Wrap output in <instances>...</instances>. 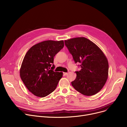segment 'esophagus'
<instances>
[{
  "instance_id": "obj_1",
  "label": "esophagus",
  "mask_w": 127,
  "mask_h": 127,
  "mask_svg": "<svg viewBox=\"0 0 127 127\" xmlns=\"http://www.w3.org/2000/svg\"><path fill=\"white\" fill-rule=\"evenodd\" d=\"M68 75V72H63V76H66Z\"/></svg>"
}]
</instances>
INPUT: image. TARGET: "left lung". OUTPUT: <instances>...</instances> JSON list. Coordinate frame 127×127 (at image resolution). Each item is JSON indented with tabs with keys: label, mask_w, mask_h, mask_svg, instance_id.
I'll use <instances>...</instances> for the list:
<instances>
[{
	"label": "left lung",
	"mask_w": 127,
	"mask_h": 127,
	"mask_svg": "<svg viewBox=\"0 0 127 127\" xmlns=\"http://www.w3.org/2000/svg\"><path fill=\"white\" fill-rule=\"evenodd\" d=\"M75 63L81 70L76 71L77 77L71 84L85 96L94 95L100 91L108 77L109 63L103 52L85 37H76L64 41Z\"/></svg>",
	"instance_id": "8db88e82"
}]
</instances>
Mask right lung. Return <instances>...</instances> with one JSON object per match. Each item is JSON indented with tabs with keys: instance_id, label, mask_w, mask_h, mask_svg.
<instances>
[{
	"instance_id": "right-lung-1",
	"label": "right lung",
	"mask_w": 127,
	"mask_h": 127,
	"mask_svg": "<svg viewBox=\"0 0 127 127\" xmlns=\"http://www.w3.org/2000/svg\"><path fill=\"white\" fill-rule=\"evenodd\" d=\"M64 46L63 41L49 40L33 46L27 52L20 69V76L33 95L44 97L56 90L63 73L53 70V59Z\"/></svg>"
}]
</instances>
